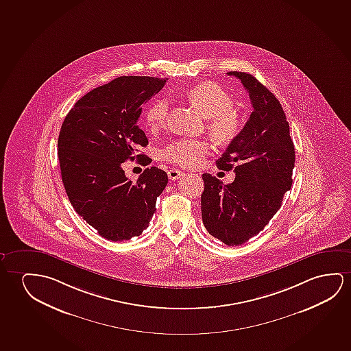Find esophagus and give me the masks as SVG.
Wrapping results in <instances>:
<instances>
[{
	"label": "esophagus",
	"mask_w": 351,
	"mask_h": 351,
	"mask_svg": "<svg viewBox=\"0 0 351 351\" xmlns=\"http://www.w3.org/2000/svg\"><path fill=\"white\" fill-rule=\"evenodd\" d=\"M168 176L170 180L175 181V180H178V178L183 176V173L181 170H178V169H170L168 171Z\"/></svg>",
	"instance_id": "esophagus-1"
}]
</instances>
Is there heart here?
<instances>
[{
  "mask_svg": "<svg viewBox=\"0 0 351 351\" xmlns=\"http://www.w3.org/2000/svg\"><path fill=\"white\" fill-rule=\"evenodd\" d=\"M191 102L208 118V132L219 143L233 141L241 130V119L234 111L233 97L222 86L214 82H204L187 92ZM169 101L158 99L146 112L148 127L157 130L162 128L168 118ZM208 153V145L202 138L183 137L169 143L162 149L164 160L180 165L194 167Z\"/></svg>",
  "mask_w": 351,
  "mask_h": 351,
  "instance_id": "1",
  "label": "heart"
}]
</instances>
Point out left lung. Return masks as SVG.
Returning a JSON list of instances; mask_svg holds the SVG:
<instances>
[{
	"label": "left lung",
	"mask_w": 351,
	"mask_h": 351,
	"mask_svg": "<svg viewBox=\"0 0 351 351\" xmlns=\"http://www.w3.org/2000/svg\"><path fill=\"white\" fill-rule=\"evenodd\" d=\"M228 75L241 81L254 111L216 162L222 170L233 169V182L224 184L203 173L202 217L213 237L228 246H238L265 229L290 191L295 145L274 94L250 73L230 71Z\"/></svg>",
	"instance_id": "8db88e82"
}]
</instances>
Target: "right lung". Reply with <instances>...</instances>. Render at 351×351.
I'll use <instances>...</instances> for the list:
<instances>
[{
    "label": "right lung",
    "mask_w": 351,
    "mask_h": 351,
    "mask_svg": "<svg viewBox=\"0 0 351 351\" xmlns=\"http://www.w3.org/2000/svg\"><path fill=\"white\" fill-rule=\"evenodd\" d=\"M167 80L122 76L81 97L67 113L58 138L61 178L73 208L102 238L123 241L138 237L156 213L157 197L168 184L162 169H145L136 182L123 162L137 159L148 140L138 127L143 105Z\"/></svg>",
    "instance_id": "right-lung-1"
}]
</instances>
